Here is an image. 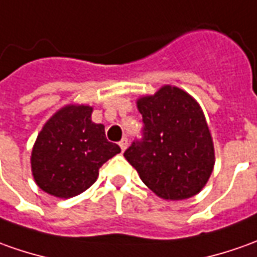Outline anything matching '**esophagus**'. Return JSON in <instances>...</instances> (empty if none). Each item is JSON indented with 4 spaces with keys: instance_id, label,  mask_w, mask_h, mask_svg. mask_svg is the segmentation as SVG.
<instances>
[{
    "instance_id": "34e87169",
    "label": "esophagus",
    "mask_w": 257,
    "mask_h": 257,
    "mask_svg": "<svg viewBox=\"0 0 257 257\" xmlns=\"http://www.w3.org/2000/svg\"><path fill=\"white\" fill-rule=\"evenodd\" d=\"M119 148H121L122 152H125V149L128 148V139L126 138H123L121 142H119Z\"/></svg>"
}]
</instances>
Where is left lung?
I'll list each match as a JSON object with an SVG mask.
<instances>
[{
  "instance_id": "obj_1",
  "label": "left lung",
  "mask_w": 257,
  "mask_h": 257,
  "mask_svg": "<svg viewBox=\"0 0 257 257\" xmlns=\"http://www.w3.org/2000/svg\"><path fill=\"white\" fill-rule=\"evenodd\" d=\"M136 106L143 136L123 156L143 183L163 200H186L205 187L215 165L214 142L200 104L188 92L163 85Z\"/></svg>"
}]
</instances>
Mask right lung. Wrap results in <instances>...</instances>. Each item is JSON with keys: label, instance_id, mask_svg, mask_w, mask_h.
<instances>
[{"label": "right lung", "instance_id": "add662e5", "mask_svg": "<svg viewBox=\"0 0 257 257\" xmlns=\"http://www.w3.org/2000/svg\"><path fill=\"white\" fill-rule=\"evenodd\" d=\"M92 106L69 104L43 125L31 155L38 187L57 198H71L91 187L99 167L121 152L106 141L102 123L91 121Z\"/></svg>", "mask_w": 257, "mask_h": 257}]
</instances>
